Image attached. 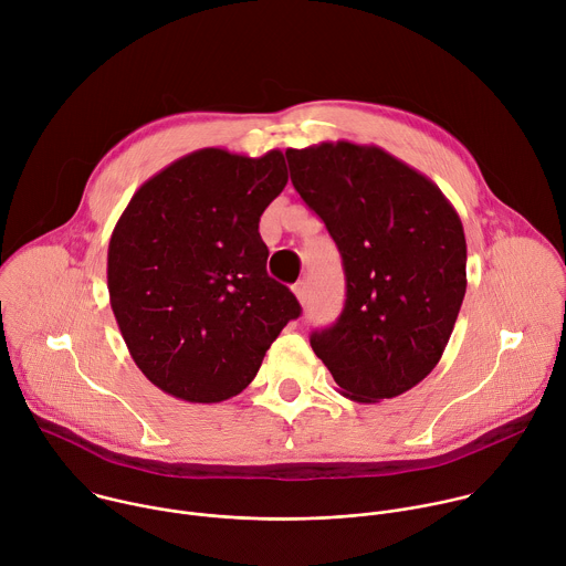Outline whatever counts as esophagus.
<instances>
[{"mask_svg": "<svg viewBox=\"0 0 566 566\" xmlns=\"http://www.w3.org/2000/svg\"><path fill=\"white\" fill-rule=\"evenodd\" d=\"M293 293H295L297 302L304 306V304H306V295H308V286H306V282H297V284L293 286Z\"/></svg>", "mask_w": 566, "mask_h": 566, "instance_id": "obj_1", "label": "esophagus"}]
</instances>
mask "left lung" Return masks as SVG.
<instances>
[{
  "label": "left lung",
  "mask_w": 566,
  "mask_h": 566,
  "mask_svg": "<svg viewBox=\"0 0 566 566\" xmlns=\"http://www.w3.org/2000/svg\"><path fill=\"white\" fill-rule=\"evenodd\" d=\"M291 181L343 255L345 308L311 334L340 394L378 402L441 360L465 295V234L439 186L378 145L286 149Z\"/></svg>",
  "instance_id": "left-lung-1"
}]
</instances>
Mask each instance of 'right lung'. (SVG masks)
I'll list each match as a JSON object with an SVG mask.
<instances>
[{
	"mask_svg": "<svg viewBox=\"0 0 566 566\" xmlns=\"http://www.w3.org/2000/svg\"><path fill=\"white\" fill-rule=\"evenodd\" d=\"M289 181L284 154L203 147L147 179L114 226L107 289L145 378L188 402L244 391L300 315L266 273L260 217Z\"/></svg>",
	"mask_w": 566,
	"mask_h": 566,
	"instance_id": "obj_1",
	"label": "right lung"
}]
</instances>
